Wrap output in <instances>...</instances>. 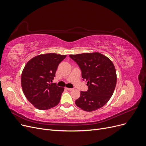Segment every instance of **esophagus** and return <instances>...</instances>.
<instances>
[{"instance_id": "obj_1", "label": "esophagus", "mask_w": 146, "mask_h": 146, "mask_svg": "<svg viewBox=\"0 0 146 146\" xmlns=\"http://www.w3.org/2000/svg\"><path fill=\"white\" fill-rule=\"evenodd\" d=\"M66 89H67L69 91H72L74 90L73 88H66Z\"/></svg>"}]
</instances>
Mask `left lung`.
Returning a JSON list of instances; mask_svg holds the SVG:
<instances>
[{
    "label": "left lung",
    "instance_id": "1",
    "mask_svg": "<svg viewBox=\"0 0 146 146\" xmlns=\"http://www.w3.org/2000/svg\"><path fill=\"white\" fill-rule=\"evenodd\" d=\"M82 71L83 80L87 81L88 91H81L76 104L84 111L102 108L112 96L116 85V72L112 61L100 53L70 55Z\"/></svg>",
    "mask_w": 146,
    "mask_h": 146
}]
</instances>
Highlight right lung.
<instances>
[{"label":"right lung","mask_w":146,"mask_h":146,"mask_svg":"<svg viewBox=\"0 0 146 146\" xmlns=\"http://www.w3.org/2000/svg\"><path fill=\"white\" fill-rule=\"evenodd\" d=\"M66 57L54 53L42 54L31 59L25 66L21 76L22 88L35 107L46 110L60 102L64 88L51 82L59 64Z\"/></svg>","instance_id":"1"}]
</instances>
